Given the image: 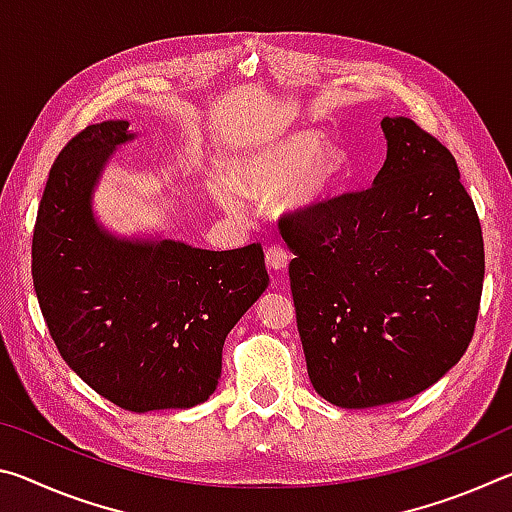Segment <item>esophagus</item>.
Segmentation results:
<instances>
[{"instance_id": "34e87169", "label": "esophagus", "mask_w": 512, "mask_h": 512, "mask_svg": "<svg viewBox=\"0 0 512 512\" xmlns=\"http://www.w3.org/2000/svg\"><path fill=\"white\" fill-rule=\"evenodd\" d=\"M266 264L268 268H273V271H284L289 264V253L284 250V246L271 244L266 248Z\"/></svg>"}]
</instances>
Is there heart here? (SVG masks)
<instances>
[{
  "instance_id": "b5f03b06",
  "label": "heart",
  "mask_w": 512,
  "mask_h": 512,
  "mask_svg": "<svg viewBox=\"0 0 512 512\" xmlns=\"http://www.w3.org/2000/svg\"><path fill=\"white\" fill-rule=\"evenodd\" d=\"M233 183L210 180V192L225 210L237 212L241 194L271 198L280 212H307L339 194L350 173V155L341 144L323 140L314 128L264 135L225 162Z\"/></svg>"
}]
</instances>
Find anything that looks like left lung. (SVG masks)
Returning <instances> with one entry per match:
<instances>
[{"label":"left lung","mask_w":512,"mask_h":512,"mask_svg":"<svg viewBox=\"0 0 512 512\" xmlns=\"http://www.w3.org/2000/svg\"><path fill=\"white\" fill-rule=\"evenodd\" d=\"M381 131L372 187L280 219L309 379L341 409L436 384L472 341L483 289L481 223L454 155L406 117Z\"/></svg>","instance_id":"1"}]
</instances>
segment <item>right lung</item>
<instances>
[{"instance_id": "1", "label": "right lung", "mask_w": 512, "mask_h": 512, "mask_svg": "<svg viewBox=\"0 0 512 512\" xmlns=\"http://www.w3.org/2000/svg\"><path fill=\"white\" fill-rule=\"evenodd\" d=\"M128 121L92 124L49 171L31 246L33 287L60 357L126 411L192 409L216 391L225 336L268 287L264 250L119 237L92 198Z\"/></svg>"}]
</instances>
